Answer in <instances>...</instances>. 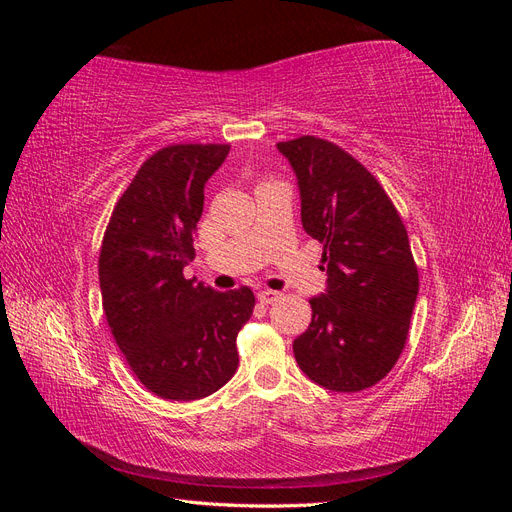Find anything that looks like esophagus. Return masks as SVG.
I'll return each instance as SVG.
<instances>
[{
    "label": "esophagus",
    "mask_w": 512,
    "mask_h": 512,
    "mask_svg": "<svg viewBox=\"0 0 512 512\" xmlns=\"http://www.w3.org/2000/svg\"><path fill=\"white\" fill-rule=\"evenodd\" d=\"M280 297H282V294L277 292V290H260V292H258V301H260V303H265V305H269V303L277 301Z\"/></svg>",
    "instance_id": "1"
}]
</instances>
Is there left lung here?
<instances>
[{"label":"left lung","mask_w":512,"mask_h":512,"mask_svg":"<svg viewBox=\"0 0 512 512\" xmlns=\"http://www.w3.org/2000/svg\"><path fill=\"white\" fill-rule=\"evenodd\" d=\"M297 175L301 222L322 243L327 290L292 350L303 374L337 393L380 382L406 346L418 294L408 232L369 170L324 138L277 143Z\"/></svg>","instance_id":"8db88e82"}]
</instances>
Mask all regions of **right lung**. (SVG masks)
I'll list each match as a JSON object with an SVG mask.
<instances>
[{
	"mask_svg": "<svg viewBox=\"0 0 512 512\" xmlns=\"http://www.w3.org/2000/svg\"><path fill=\"white\" fill-rule=\"evenodd\" d=\"M230 145H168L138 168L106 226L98 273L106 322L134 376L162 399H203L235 376L254 292L185 280L205 183Z\"/></svg>",
	"mask_w": 512,
	"mask_h": 512,
	"instance_id": "obj_1",
	"label": "right lung"
}]
</instances>
